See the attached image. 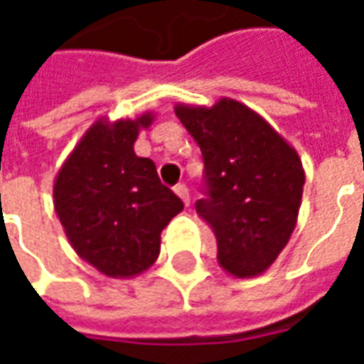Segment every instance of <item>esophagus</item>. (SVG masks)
Segmentation results:
<instances>
[{"label": "esophagus", "instance_id": "esophagus-1", "mask_svg": "<svg viewBox=\"0 0 364 364\" xmlns=\"http://www.w3.org/2000/svg\"><path fill=\"white\" fill-rule=\"evenodd\" d=\"M175 193H177V197L181 198L183 200V205L187 206L189 205V189H187V187H185V185H177V187H175Z\"/></svg>", "mask_w": 364, "mask_h": 364}]
</instances>
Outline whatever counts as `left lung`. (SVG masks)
<instances>
[{
    "label": "left lung",
    "mask_w": 364,
    "mask_h": 364,
    "mask_svg": "<svg viewBox=\"0 0 364 364\" xmlns=\"http://www.w3.org/2000/svg\"><path fill=\"white\" fill-rule=\"evenodd\" d=\"M205 159L197 214L216 236V259L237 279L265 273L296 226L304 167L259 112L222 97L213 107L175 105Z\"/></svg>",
    "instance_id": "left-lung-1"
}]
</instances>
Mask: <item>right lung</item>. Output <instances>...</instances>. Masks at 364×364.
Here are the masks:
<instances>
[{
  "instance_id": "1",
  "label": "right lung",
  "mask_w": 364,
  "mask_h": 364,
  "mask_svg": "<svg viewBox=\"0 0 364 364\" xmlns=\"http://www.w3.org/2000/svg\"><path fill=\"white\" fill-rule=\"evenodd\" d=\"M154 112L95 120L54 179V210L75 253L99 273L128 279L159 255L161 230L183 210L134 142Z\"/></svg>"
}]
</instances>
